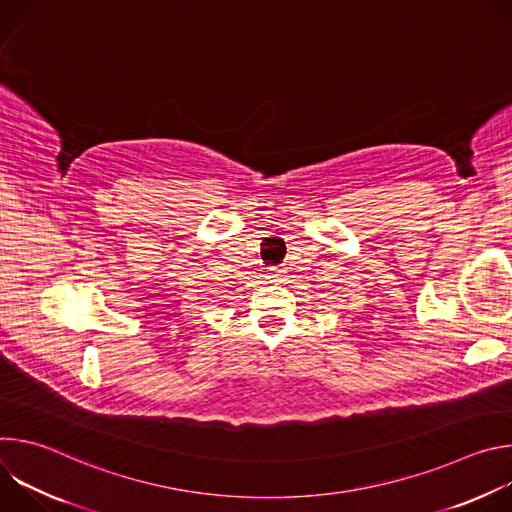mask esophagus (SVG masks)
I'll use <instances>...</instances> for the list:
<instances>
[{
    "mask_svg": "<svg viewBox=\"0 0 512 512\" xmlns=\"http://www.w3.org/2000/svg\"><path fill=\"white\" fill-rule=\"evenodd\" d=\"M267 277L275 281L277 277H281V269H275V267H271V269H269V275H267Z\"/></svg>",
    "mask_w": 512,
    "mask_h": 512,
    "instance_id": "obj_1",
    "label": "esophagus"
}]
</instances>
